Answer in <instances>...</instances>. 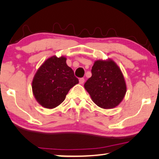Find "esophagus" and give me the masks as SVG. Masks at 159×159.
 Masks as SVG:
<instances>
[{"mask_svg":"<svg viewBox=\"0 0 159 159\" xmlns=\"http://www.w3.org/2000/svg\"><path fill=\"white\" fill-rule=\"evenodd\" d=\"M84 82V78H80V83L81 84H82Z\"/></svg>","mask_w":159,"mask_h":159,"instance_id":"esophagus-1","label":"esophagus"}]
</instances>
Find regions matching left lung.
<instances>
[{
    "label": "left lung",
    "instance_id": "obj_1",
    "mask_svg": "<svg viewBox=\"0 0 159 159\" xmlns=\"http://www.w3.org/2000/svg\"><path fill=\"white\" fill-rule=\"evenodd\" d=\"M91 72L92 76L84 86L93 101L104 109L116 107L127 92L125 77L120 68L111 59L97 60Z\"/></svg>",
    "mask_w": 159,
    "mask_h": 159
}]
</instances>
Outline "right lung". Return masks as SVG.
Here are the masks:
<instances>
[{
	"mask_svg": "<svg viewBox=\"0 0 159 159\" xmlns=\"http://www.w3.org/2000/svg\"><path fill=\"white\" fill-rule=\"evenodd\" d=\"M66 58L53 56L45 61L32 80V93L38 103L46 108H54L66 98L70 89L79 83Z\"/></svg>",
	"mask_w": 159,
	"mask_h": 159,
	"instance_id": "add662e5",
	"label": "right lung"
}]
</instances>
